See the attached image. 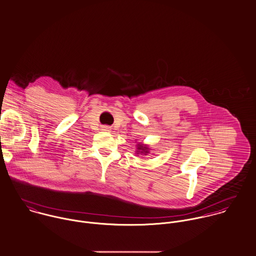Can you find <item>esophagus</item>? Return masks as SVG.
Instances as JSON below:
<instances>
[{
	"mask_svg": "<svg viewBox=\"0 0 256 256\" xmlns=\"http://www.w3.org/2000/svg\"><path fill=\"white\" fill-rule=\"evenodd\" d=\"M106 129H108V128H106Z\"/></svg>",
	"mask_w": 256,
	"mask_h": 256,
	"instance_id": "34e87169",
	"label": "esophagus"
}]
</instances>
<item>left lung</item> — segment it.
<instances>
[{"instance_id": "left-lung-1", "label": "left lung", "mask_w": 256, "mask_h": 256, "mask_svg": "<svg viewBox=\"0 0 256 256\" xmlns=\"http://www.w3.org/2000/svg\"><path fill=\"white\" fill-rule=\"evenodd\" d=\"M139 150H141V152H145V154H146L148 152V148L145 146H142V145H138V148H137Z\"/></svg>"}]
</instances>
